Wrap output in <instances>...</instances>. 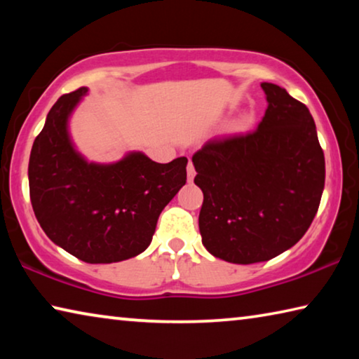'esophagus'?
<instances>
[{
    "instance_id": "obj_1",
    "label": "esophagus",
    "mask_w": 359,
    "mask_h": 359,
    "mask_svg": "<svg viewBox=\"0 0 359 359\" xmlns=\"http://www.w3.org/2000/svg\"><path fill=\"white\" fill-rule=\"evenodd\" d=\"M194 175H196V171H194L193 163L188 161V165H187V177H188V182H193Z\"/></svg>"
}]
</instances>
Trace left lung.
Listing matches in <instances>:
<instances>
[{
  "label": "left lung",
  "instance_id": "obj_1",
  "mask_svg": "<svg viewBox=\"0 0 359 359\" xmlns=\"http://www.w3.org/2000/svg\"><path fill=\"white\" fill-rule=\"evenodd\" d=\"M267 109L247 135L205 142L191 161L203 190V244L236 264L267 261L299 241L317 215L325 155L306 104L261 83Z\"/></svg>",
  "mask_w": 359,
  "mask_h": 359
}]
</instances>
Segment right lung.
Wrapping results in <instances>:
<instances>
[{
	"label": "right lung",
	"instance_id": "right-lung-1",
	"mask_svg": "<svg viewBox=\"0 0 359 359\" xmlns=\"http://www.w3.org/2000/svg\"><path fill=\"white\" fill-rule=\"evenodd\" d=\"M85 93L60 96L48 111L29 155V199L53 244L85 263H117L150 245L161 210L185 185L188 160L161 165L135 151L114 165L85 161L68 133Z\"/></svg>",
	"mask_w": 359,
	"mask_h": 359
}]
</instances>
